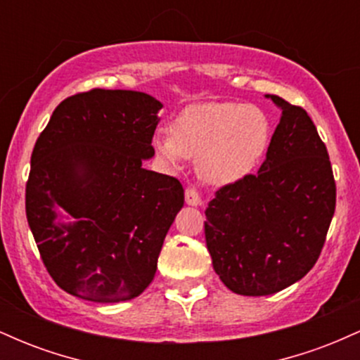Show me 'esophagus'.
Returning <instances> with one entry per match:
<instances>
[{"instance_id": "obj_1", "label": "esophagus", "mask_w": 360, "mask_h": 360, "mask_svg": "<svg viewBox=\"0 0 360 360\" xmlns=\"http://www.w3.org/2000/svg\"><path fill=\"white\" fill-rule=\"evenodd\" d=\"M184 200H186V205H189V206H201V205H203L200 194H198L196 189H193V188L186 189Z\"/></svg>"}]
</instances>
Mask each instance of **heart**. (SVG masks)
Here are the masks:
<instances>
[{"instance_id": "1", "label": "heart", "mask_w": 360, "mask_h": 360, "mask_svg": "<svg viewBox=\"0 0 360 360\" xmlns=\"http://www.w3.org/2000/svg\"><path fill=\"white\" fill-rule=\"evenodd\" d=\"M271 125L254 105L208 101L188 106L172 123V134L159 130L152 139L155 154L176 166L183 157L196 159L198 176L225 186L249 176L266 154Z\"/></svg>"}]
</instances>
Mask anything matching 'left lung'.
I'll return each instance as SVG.
<instances>
[{"mask_svg":"<svg viewBox=\"0 0 360 360\" xmlns=\"http://www.w3.org/2000/svg\"><path fill=\"white\" fill-rule=\"evenodd\" d=\"M281 110L257 174L223 186L206 208L213 269L230 291L267 296L308 274L335 213L325 143L300 106L266 94Z\"/></svg>","mask_w":360,"mask_h":360,"instance_id":"8db88e82","label":"left lung"}]
</instances>
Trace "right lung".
I'll return each instance as SVG.
<instances>
[{"label":"right lung","mask_w":360,"mask_h":360,"mask_svg":"<svg viewBox=\"0 0 360 360\" xmlns=\"http://www.w3.org/2000/svg\"><path fill=\"white\" fill-rule=\"evenodd\" d=\"M162 103L91 89L53 110L32 152L27 220L49 274L76 298L120 303L154 279L184 205L176 177L147 171Z\"/></svg>","instance_id":"obj_1"}]
</instances>
